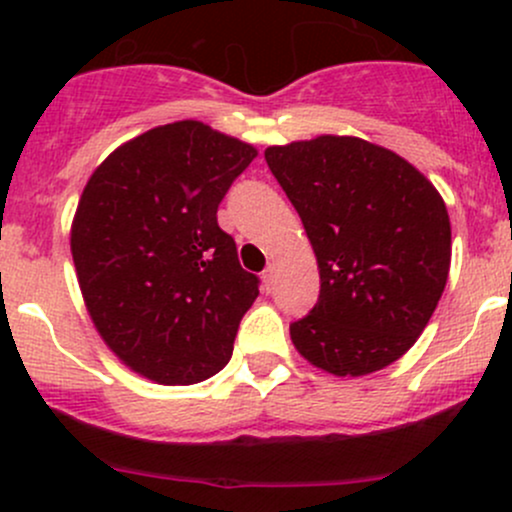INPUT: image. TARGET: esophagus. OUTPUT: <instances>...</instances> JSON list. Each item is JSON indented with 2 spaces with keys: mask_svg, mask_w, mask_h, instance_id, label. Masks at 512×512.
Returning a JSON list of instances; mask_svg holds the SVG:
<instances>
[{
  "mask_svg": "<svg viewBox=\"0 0 512 512\" xmlns=\"http://www.w3.org/2000/svg\"><path fill=\"white\" fill-rule=\"evenodd\" d=\"M262 284H264V289H267V291L276 284V267H274V264H269V267L262 272Z\"/></svg>",
  "mask_w": 512,
  "mask_h": 512,
  "instance_id": "esophagus-1",
  "label": "esophagus"
}]
</instances>
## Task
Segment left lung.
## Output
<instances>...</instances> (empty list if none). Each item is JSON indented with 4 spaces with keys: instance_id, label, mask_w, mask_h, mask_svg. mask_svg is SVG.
<instances>
[{
    "instance_id": "left-lung-1",
    "label": "left lung",
    "mask_w": 512,
    "mask_h": 512,
    "mask_svg": "<svg viewBox=\"0 0 512 512\" xmlns=\"http://www.w3.org/2000/svg\"><path fill=\"white\" fill-rule=\"evenodd\" d=\"M276 182L301 216L320 298L291 322V342L327 373L390 366L414 346L450 272L443 197L409 161L358 137L269 146Z\"/></svg>"
}]
</instances>
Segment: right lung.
I'll return each mask as SVG.
<instances>
[{"label": "right lung", "mask_w": 512, "mask_h": 512, "mask_svg": "<svg viewBox=\"0 0 512 512\" xmlns=\"http://www.w3.org/2000/svg\"><path fill=\"white\" fill-rule=\"evenodd\" d=\"M255 156L182 120L129 139L88 178L72 223L76 276L98 334L134 373L192 385L231 361L260 279L216 211Z\"/></svg>", "instance_id": "obj_1"}]
</instances>
